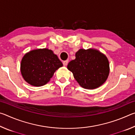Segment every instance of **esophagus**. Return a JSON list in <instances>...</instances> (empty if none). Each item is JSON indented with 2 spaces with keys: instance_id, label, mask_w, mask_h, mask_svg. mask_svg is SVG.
<instances>
[{
  "instance_id": "34e87169",
  "label": "esophagus",
  "mask_w": 135,
  "mask_h": 135,
  "mask_svg": "<svg viewBox=\"0 0 135 135\" xmlns=\"http://www.w3.org/2000/svg\"><path fill=\"white\" fill-rule=\"evenodd\" d=\"M68 61L67 60L64 61V62H63V65H64V66H67V64H68Z\"/></svg>"
}]
</instances>
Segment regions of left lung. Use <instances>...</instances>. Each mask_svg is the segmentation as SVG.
Masks as SVG:
<instances>
[{
  "label": "left lung",
  "instance_id": "8db88e82",
  "mask_svg": "<svg viewBox=\"0 0 135 135\" xmlns=\"http://www.w3.org/2000/svg\"><path fill=\"white\" fill-rule=\"evenodd\" d=\"M67 68L82 88L94 89L105 83L109 73L107 56L94 49H80L76 59L68 63Z\"/></svg>",
  "mask_w": 135,
  "mask_h": 135
}]
</instances>
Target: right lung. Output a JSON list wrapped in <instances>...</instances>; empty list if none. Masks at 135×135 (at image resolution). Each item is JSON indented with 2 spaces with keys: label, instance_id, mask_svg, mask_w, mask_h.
<instances>
[{
  "label": "right lung",
  "instance_id": "1",
  "mask_svg": "<svg viewBox=\"0 0 135 135\" xmlns=\"http://www.w3.org/2000/svg\"><path fill=\"white\" fill-rule=\"evenodd\" d=\"M62 65L51 50L37 49L25 54L21 62V73L28 84L42 86L49 82L56 70Z\"/></svg>",
  "mask_w": 135,
  "mask_h": 135
}]
</instances>
